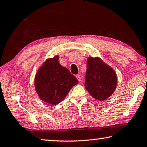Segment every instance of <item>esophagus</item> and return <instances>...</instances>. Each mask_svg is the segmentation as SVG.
<instances>
[{
  "mask_svg": "<svg viewBox=\"0 0 147 147\" xmlns=\"http://www.w3.org/2000/svg\"><path fill=\"white\" fill-rule=\"evenodd\" d=\"M76 78L78 79V80L79 81V82H80L81 81V78H80V75H76Z\"/></svg>",
  "mask_w": 147,
  "mask_h": 147,
  "instance_id": "34e87169",
  "label": "esophagus"
}]
</instances>
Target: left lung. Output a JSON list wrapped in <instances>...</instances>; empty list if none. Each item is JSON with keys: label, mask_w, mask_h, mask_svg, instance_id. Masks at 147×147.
<instances>
[{"label": "left lung", "mask_w": 147, "mask_h": 147, "mask_svg": "<svg viewBox=\"0 0 147 147\" xmlns=\"http://www.w3.org/2000/svg\"><path fill=\"white\" fill-rule=\"evenodd\" d=\"M117 77L113 69L98 57H89L87 61L85 88L96 100L103 101L115 91Z\"/></svg>", "instance_id": "left-lung-1"}]
</instances>
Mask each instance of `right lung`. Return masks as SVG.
<instances>
[{
  "instance_id": "obj_1",
  "label": "right lung",
  "mask_w": 147,
  "mask_h": 147,
  "mask_svg": "<svg viewBox=\"0 0 147 147\" xmlns=\"http://www.w3.org/2000/svg\"><path fill=\"white\" fill-rule=\"evenodd\" d=\"M58 59V56L47 59L38 69L34 80L39 97L52 105L61 102L78 83L69 69L59 64Z\"/></svg>"
}]
</instances>
